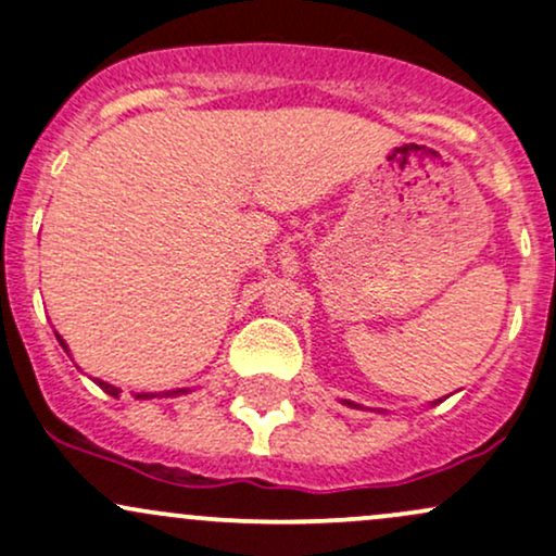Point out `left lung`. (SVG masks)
<instances>
[{
	"mask_svg": "<svg viewBox=\"0 0 556 556\" xmlns=\"http://www.w3.org/2000/svg\"><path fill=\"white\" fill-rule=\"evenodd\" d=\"M351 406H354V403H351Z\"/></svg>",
	"mask_w": 556,
	"mask_h": 556,
	"instance_id": "obj_1",
	"label": "left lung"
}]
</instances>
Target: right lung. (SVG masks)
I'll return each instance as SVG.
<instances>
[{
  "instance_id": "right-lung-1",
  "label": "right lung",
  "mask_w": 556,
  "mask_h": 556,
  "mask_svg": "<svg viewBox=\"0 0 556 556\" xmlns=\"http://www.w3.org/2000/svg\"><path fill=\"white\" fill-rule=\"evenodd\" d=\"M59 338V336H56ZM59 343H62L64 345V341H62V338H59ZM64 351H67V345H64ZM98 384H101V390H106V393L109 395H119V390H116V388H111V384H106V382H98ZM179 393H187V390H174V395H179ZM140 397H148V395H140Z\"/></svg>"
}]
</instances>
